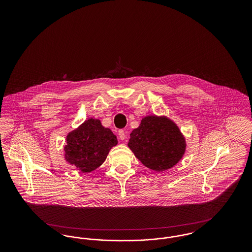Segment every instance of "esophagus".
I'll return each mask as SVG.
<instances>
[{
    "mask_svg": "<svg viewBox=\"0 0 252 252\" xmlns=\"http://www.w3.org/2000/svg\"><path fill=\"white\" fill-rule=\"evenodd\" d=\"M118 135H119V138H120V140H122V141H124L127 137V134H126V132L125 131V130H119Z\"/></svg>",
    "mask_w": 252,
    "mask_h": 252,
    "instance_id": "obj_1",
    "label": "esophagus"
}]
</instances>
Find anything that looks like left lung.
<instances>
[{
  "label": "left lung",
  "instance_id": "left-lung-1",
  "mask_svg": "<svg viewBox=\"0 0 252 252\" xmlns=\"http://www.w3.org/2000/svg\"><path fill=\"white\" fill-rule=\"evenodd\" d=\"M127 146L135 157L156 172L174 167L186 150V140L178 125L166 116H144L130 133Z\"/></svg>",
  "mask_w": 252,
  "mask_h": 252
}]
</instances>
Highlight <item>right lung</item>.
Listing matches in <instances>:
<instances>
[{
  "label": "right lung",
  "instance_id": "add662e5",
  "mask_svg": "<svg viewBox=\"0 0 252 252\" xmlns=\"http://www.w3.org/2000/svg\"><path fill=\"white\" fill-rule=\"evenodd\" d=\"M117 144L116 136L101 121L89 118L67 134L64 158L80 172L91 173L103 164Z\"/></svg>",
  "mask_w": 252,
  "mask_h": 252
}]
</instances>
